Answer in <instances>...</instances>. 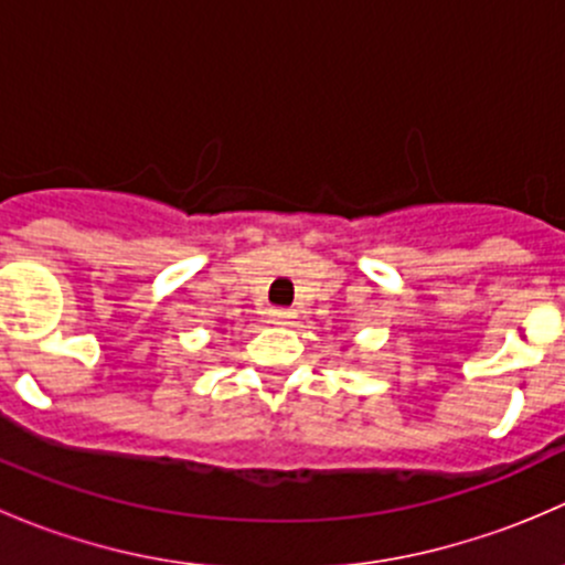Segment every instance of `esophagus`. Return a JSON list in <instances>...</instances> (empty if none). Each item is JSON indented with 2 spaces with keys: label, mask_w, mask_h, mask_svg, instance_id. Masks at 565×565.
I'll use <instances>...</instances> for the list:
<instances>
[{
  "label": "esophagus",
  "mask_w": 565,
  "mask_h": 565,
  "mask_svg": "<svg viewBox=\"0 0 565 565\" xmlns=\"http://www.w3.org/2000/svg\"><path fill=\"white\" fill-rule=\"evenodd\" d=\"M295 311L292 309H281V306H276V309L267 311V319H270L273 324H292L295 322Z\"/></svg>",
  "instance_id": "obj_1"
}]
</instances>
